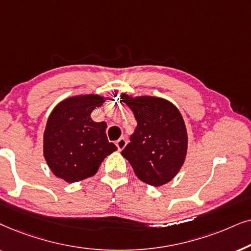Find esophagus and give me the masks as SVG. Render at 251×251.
Segmentation results:
<instances>
[{
    "mask_svg": "<svg viewBox=\"0 0 251 251\" xmlns=\"http://www.w3.org/2000/svg\"><path fill=\"white\" fill-rule=\"evenodd\" d=\"M126 143H127V140H126L125 138H120L118 141L116 142V146H117V148H118V150H123L124 148H125Z\"/></svg>",
    "mask_w": 251,
    "mask_h": 251,
    "instance_id": "esophagus-1",
    "label": "esophagus"
}]
</instances>
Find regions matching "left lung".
<instances>
[{"instance_id":"obj_1","label":"left lung","mask_w":251,"mask_h":251,"mask_svg":"<svg viewBox=\"0 0 251 251\" xmlns=\"http://www.w3.org/2000/svg\"><path fill=\"white\" fill-rule=\"evenodd\" d=\"M136 119L131 142L122 151L136 176L158 187L175 178L185 162L188 136L178 108L164 99L153 96L132 98L122 94Z\"/></svg>"}]
</instances>
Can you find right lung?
Instances as JSON below:
<instances>
[{"label": "right lung", "mask_w": 251, "mask_h": 251, "mask_svg": "<svg viewBox=\"0 0 251 251\" xmlns=\"http://www.w3.org/2000/svg\"><path fill=\"white\" fill-rule=\"evenodd\" d=\"M105 99L79 95L65 99L50 113L43 134V155L51 172L66 182L93 176L117 147L108 141L106 123H96L91 113Z\"/></svg>", "instance_id": "add662e5"}]
</instances>
